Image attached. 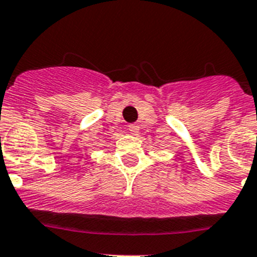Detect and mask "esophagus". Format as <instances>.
<instances>
[{"mask_svg":"<svg viewBox=\"0 0 257 257\" xmlns=\"http://www.w3.org/2000/svg\"><path fill=\"white\" fill-rule=\"evenodd\" d=\"M128 131L132 136H138V133H140V125L138 124H131L128 126Z\"/></svg>","mask_w":257,"mask_h":257,"instance_id":"1","label":"esophagus"}]
</instances>
